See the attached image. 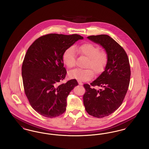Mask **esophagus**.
<instances>
[{"instance_id": "obj_1", "label": "esophagus", "mask_w": 149, "mask_h": 149, "mask_svg": "<svg viewBox=\"0 0 149 149\" xmlns=\"http://www.w3.org/2000/svg\"><path fill=\"white\" fill-rule=\"evenodd\" d=\"M78 83H79V84L80 85H83V83L81 81H78Z\"/></svg>"}]
</instances>
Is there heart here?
<instances>
[{"mask_svg": "<svg viewBox=\"0 0 149 149\" xmlns=\"http://www.w3.org/2000/svg\"><path fill=\"white\" fill-rule=\"evenodd\" d=\"M75 52L81 56L88 58L85 64V68L88 69H76L69 72L68 75L71 79H75L79 81H87L92 78L94 72L96 73L102 71L106 66L108 61V56L104 51H100L99 47L91 43H85L80 46L70 47L64 51L63 55V61L64 65L69 69L74 68L75 65Z\"/></svg>", "mask_w": 149, "mask_h": 149, "instance_id": "b5f03b06", "label": "heart"}]
</instances>
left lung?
I'll list each match as a JSON object with an SVG mask.
<instances>
[{
    "instance_id": "obj_1",
    "label": "left lung",
    "mask_w": 149,
    "mask_h": 149,
    "mask_svg": "<svg viewBox=\"0 0 149 149\" xmlns=\"http://www.w3.org/2000/svg\"><path fill=\"white\" fill-rule=\"evenodd\" d=\"M87 38L101 46L108 56L104 71L91 85H84L86 111L93 117L102 118L113 113L121 105L129 86L130 66L125 51L110 36L100 35ZM95 86L101 89L95 90L93 88Z\"/></svg>"
}]
</instances>
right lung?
<instances>
[{"label": "right lung", "instance_id": "obj_1", "mask_svg": "<svg viewBox=\"0 0 149 149\" xmlns=\"http://www.w3.org/2000/svg\"><path fill=\"white\" fill-rule=\"evenodd\" d=\"M81 36L51 33L37 39L27 50L22 64V76L25 94L36 111L54 118L64 113L67 97L75 86V79L61 84L66 74L63 55Z\"/></svg>", "mask_w": 149, "mask_h": 149}]
</instances>
